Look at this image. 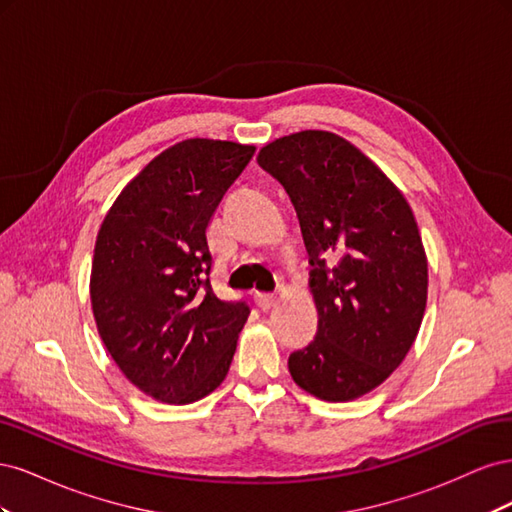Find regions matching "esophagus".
I'll use <instances>...</instances> for the list:
<instances>
[{
	"mask_svg": "<svg viewBox=\"0 0 512 512\" xmlns=\"http://www.w3.org/2000/svg\"><path fill=\"white\" fill-rule=\"evenodd\" d=\"M254 301H256V305L260 309H265V312H267V309L277 305V297H275V294H269V292H256L254 294Z\"/></svg>",
	"mask_w": 512,
	"mask_h": 512,
	"instance_id": "obj_1",
	"label": "esophagus"
}]
</instances>
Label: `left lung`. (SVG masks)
<instances>
[{"mask_svg": "<svg viewBox=\"0 0 512 512\" xmlns=\"http://www.w3.org/2000/svg\"><path fill=\"white\" fill-rule=\"evenodd\" d=\"M256 160L288 192L312 265L318 331L290 354V376L318 399H359L406 359L425 316L427 254L414 213L339 134L294 132Z\"/></svg>", "mask_w": 512, "mask_h": 512, "instance_id": "left-lung-1", "label": "left lung"}]
</instances>
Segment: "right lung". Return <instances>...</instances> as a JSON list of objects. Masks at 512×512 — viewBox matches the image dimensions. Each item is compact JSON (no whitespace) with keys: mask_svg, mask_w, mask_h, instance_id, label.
I'll return each instance as SVG.
<instances>
[{"mask_svg":"<svg viewBox=\"0 0 512 512\" xmlns=\"http://www.w3.org/2000/svg\"><path fill=\"white\" fill-rule=\"evenodd\" d=\"M256 147L188 138L121 190L98 230L89 297L102 342L138 391L192 404L224 382L250 307L209 284L207 226Z\"/></svg>","mask_w":512,"mask_h":512,"instance_id":"1","label":"right lung"}]
</instances>
